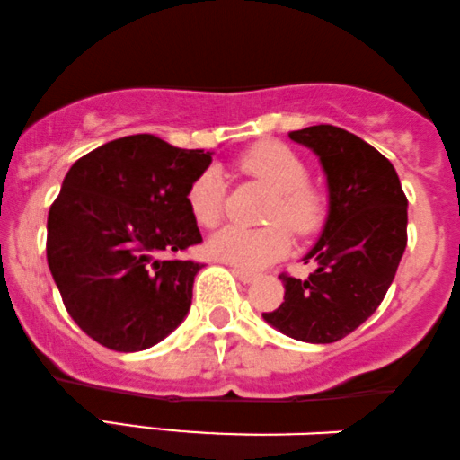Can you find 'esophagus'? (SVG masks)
I'll list each match as a JSON object with an SVG mask.
<instances>
[{"instance_id": "esophagus-1", "label": "esophagus", "mask_w": 460, "mask_h": 460, "mask_svg": "<svg viewBox=\"0 0 460 460\" xmlns=\"http://www.w3.org/2000/svg\"><path fill=\"white\" fill-rule=\"evenodd\" d=\"M232 273H234L243 284H252L253 279H256V273L247 271V269H241V267H232Z\"/></svg>"}]
</instances>
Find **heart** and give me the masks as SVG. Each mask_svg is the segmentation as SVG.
<instances>
[{
	"label": "heart",
	"instance_id": "obj_1",
	"mask_svg": "<svg viewBox=\"0 0 460 460\" xmlns=\"http://www.w3.org/2000/svg\"><path fill=\"white\" fill-rule=\"evenodd\" d=\"M236 167L271 189L261 228L228 226L208 241V253L221 262L241 269H261L282 258L290 247L288 232L299 239L316 234L327 219L329 199L325 189L307 181L305 161L279 142H258L245 150ZM226 185L217 167H207L189 182L187 207L202 228H215L224 213ZM279 223H284L279 226Z\"/></svg>",
	"mask_w": 460,
	"mask_h": 460
}]
</instances>
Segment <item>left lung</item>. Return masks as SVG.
<instances>
[{
    "label": "left lung",
    "mask_w": 460,
    "mask_h": 460,
    "mask_svg": "<svg viewBox=\"0 0 460 460\" xmlns=\"http://www.w3.org/2000/svg\"><path fill=\"white\" fill-rule=\"evenodd\" d=\"M321 159L329 213L304 256L305 279L282 273L284 304L262 318L286 336L332 344L375 314L407 247V196L390 161L358 135L332 127L288 133Z\"/></svg>",
    "instance_id": "obj_1"
}]
</instances>
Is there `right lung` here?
I'll return each mask as SVG.
<instances>
[{"instance_id":"right-lung-1","label":"right lung","mask_w":460,"mask_h":460,"mask_svg":"<svg viewBox=\"0 0 460 460\" xmlns=\"http://www.w3.org/2000/svg\"><path fill=\"white\" fill-rule=\"evenodd\" d=\"M210 155L139 133L99 146L64 176L47 262L70 318L102 347L150 349L185 321L202 264L164 256L202 243L187 189Z\"/></svg>"}]
</instances>
